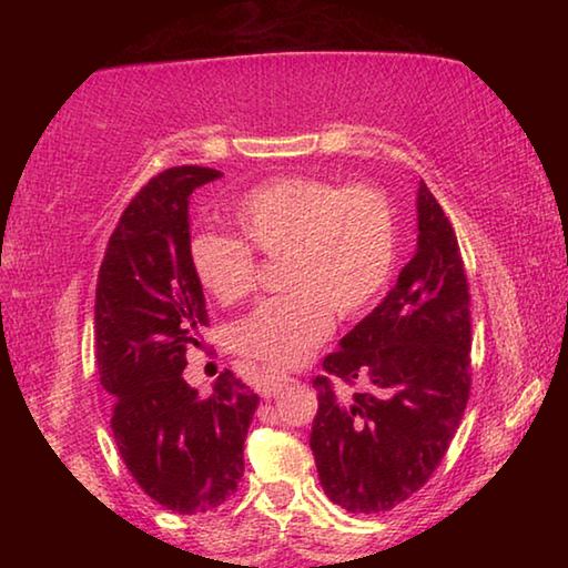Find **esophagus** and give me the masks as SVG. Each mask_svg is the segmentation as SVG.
I'll list each match as a JSON object with an SVG mask.
<instances>
[{
  "label": "esophagus",
  "mask_w": 568,
  "mask_h": 568,
  "mask_svg": "<svg viewBox=\"0 0 568 568\" xmlns=\"http://www.w3.org/2000/svg\"><path fill=\"white\" fill-rule=\"evenodd\" d=\"M287 381H291V378H287L285 373H281V371L261 368V376H257L255 388L263 398H271V396H277V393H281L287 386Z\"/></svg>",
  "instance_id": "esophagus-1"
}]
</instances>
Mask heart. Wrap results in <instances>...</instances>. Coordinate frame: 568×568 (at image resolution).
<instances>
[{"mask_svg":"<svg viewBox=\"0 0 568 568\" xmlns=\"http://www.w3.org/2000/svg\"><path fill=\"white\" fill-rule=\"evenodd\" d=\"M237 237L197 233L190 263L220 305L253 293L255 257L283 253L291 291L255 307L230 328V345L275 368L301 363L333 331V311L358 315L378 301L396 267L398 223L386 192L343 187L321 178H277L230 207Z\"/></svg>","mask_w":568,"mask_h":568,"instance_id":"obj_1","label":"heart"}]
</instances>
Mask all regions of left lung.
Listing matches in <instances>:
<instances>
[{"mask_svg":"<svg viewBox=\"0 0 568 568\" xmlns=\"http://www.w3.org/2000/svg\"><path fill=\"white\" fill-rule=\"evenodd\" d=\"M418 243L381 305L323 361L365 390L338 400L318 376L311 448L325 496L351 514L406 501L446 456L470 390V311L454 227L426 182L416 192Z\"/></svg>","mask_w":568,"mask_h":568,"instance_id":"8db88e82","label":"left lung"}]
</instances>
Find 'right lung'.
Listing matches in <instances>:
<instances>
[{
    "instance_id": "add662e5",
    "label": "right lung",
    "mask_w": 568,
    "mask_h": 568,
    "mask_svg": "<svg viewBox=\"0 0 568 568\" xmlns=\"http://www.w3.org/2000/svg\"><path fill=\"white\" fill-rule=\"evenodd\" d=\"M217 178L197 165L152 178L110 235L94 297V348L120 456L142 491L178 514H205L237 491L261 400L230 371L207 398L182 378L187 345L207 325L187 207L192 190Z\"/></svg>"
}]
</instances>
